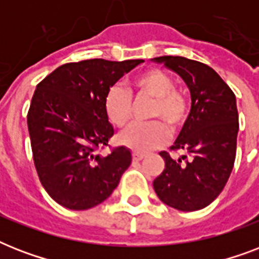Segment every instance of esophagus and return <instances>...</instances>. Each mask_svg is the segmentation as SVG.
I'll list each match as a JSON object with an SVG mask.
<instances>
[{
    "label": "esophagus",
    "mask_w": 259,
    "mask_h": 259,
    "mask_svg": "<svg viewBox=\"0 0 259 259\" xmlns=\"http://www.w3.org/2000/svg\"><path fill=\"white\" fill-rule=\"evenodd\" d=\"M142 158H145V154L138 153V152H134V153H133V160H134V161H141Z\"/></svg>",
    "instance_id": "esophagus-1"
}]
</instances>
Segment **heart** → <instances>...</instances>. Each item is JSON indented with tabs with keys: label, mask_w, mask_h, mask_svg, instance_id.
<instances>
[{
	"label": "heart",
	"mask_w": 259,
	"mask_h": 259,
	"mask_svg": "<svg viewBox=\"0 0 259 259\" xmlns=\"http://www.w3.org/2000/svg\"><path fill=\"white\" fill-rule=\"evenodd\" d=\"M132 90L137 98L153 99L149 118L156 122L130 126L119 134V141L138 153H146L168 141L169 134L164 123L170 130H177L184 125L189 113V101L183 91L175 89L172 76L158 68H150L136 75L132 80ZM103 106L113 125L123 127L129 123L132 97L127 90L119 84L111 86L106 91Z\"/></svg>",
	"instance_id": "heart-1"
}]
</instances>
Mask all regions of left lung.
Returning <instances> with one entry per match:
<instances>
[{"mask_svg": "<svg viewBox=\"0 0 259 259\" xmlns=\"http://www.w3.org/2000/svg\"><path fill=\"white\" fill-rule=\"evenodd\" d=\"M157 63L180 75L191 91V113L173 152L160 156L165 169L153 181L162 203L180 211H197L211 204L223 191L233 170L239 129L235 94L204 63L183 56H160Z\"/></svg>", "mask_w": 259, "mask_h": 259, "instance_id": "1", "label": "left lung"}]
</instances>
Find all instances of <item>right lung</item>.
Masks as SVG:
<instances>
[{
  "mask_svg": "<svg viewBox=\"0 0 259 259\" xmlns=\"http://www.w3.org/2000/svg\"><path fill=\"white\" fill-rule=\"evenodd\" d=\"M142 62L67 63L36 87L28 111L34 166L44 189L63 207L79 211L101 204L132 164L125 146L101 154L114 134L103 99L118 79Z\"/></svg>",
  "mask_w": 259,
  "mask_h": 259,
  "instance_id": "1",
  "label": "right lung"
}]
</instances>
